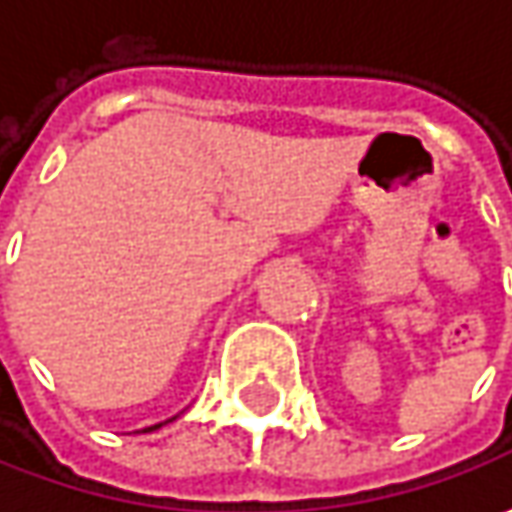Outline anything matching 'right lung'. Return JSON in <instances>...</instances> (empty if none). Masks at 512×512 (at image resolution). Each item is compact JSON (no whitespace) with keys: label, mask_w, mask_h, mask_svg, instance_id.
<instances>
[{"label":"right lung","mask_w":512,"mask_h":512,"mask_svg":"<svg viewBox=\"0 0 512 512\" xmlns=\"http://www.w3.org/2000/svg\"><path fill=\"white\" fill-rule=\"evenodd\" d=\"M173 419H176V416H173ZM173 419H168V422H173ZM168 422H159V424H150V427H145V430H142V433H153V430H159V427H162V424H168Z\"/></svg>","instance_id":"right-lung-1"}]
</instances>
